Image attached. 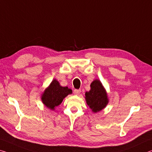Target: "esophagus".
Masks as SVG:
<instances>
[{"mask_svg": "<svg viewBox=\"0 0 152 152\" xmlns=\"http://www.w3.org/2000/svg\"><path fill=\"white\" fill-rule=\"evenodd\" d=\"M80 93H81L80 89H75L74 90V94H75V95H79Z\"/></svg>", "mask_w": 152, "mask_h": 152, "instance_id": "1", "label": "esophagus"}]
</instances>
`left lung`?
I'll list each match as a JSON object with an SVG mask.
<instances>
[{"label": "left lung", "instance_id": "1", "mask_svg": "<svg viewBox=\"0 0 152 152\" xmlns=\"http://www.w3.org/2000/svg\"><path fill=\"white\" fill-rule=\"evenodd\" d=\"M86 103L94 113L102 110L109 102L108 94L99 79L91 82L90 90L85 94Z\"/></svg>", "mask_w": 152, "mask_h": 152}]
</instances>
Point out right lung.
Listing matches in <instances>:
<instances>
[{
    "instance_id": "add662e5",
    "label": "right lung",
    "mask_w": 152,
    "mask_h": 152,
    "mask_svg": "<svg viewBox=\"0 0 152 152\" xmlns=\"http://www.w3.org/2000/svg\"><path fill=\"white\" fill-rule=\"evenodd\" d=\"M71 89L68 87H63L56 79H53L41 95V99L44 105L51 110H54L59 106L64 98L71 94Z\"/></svg>"
}]
</instances>
